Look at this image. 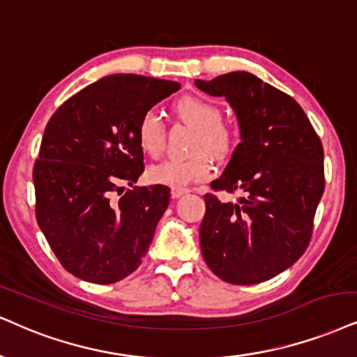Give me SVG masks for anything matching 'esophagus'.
Listing matches in <instances>:
<instances>
[{
    "instance_id": "34e87169",
    "label": "esophagus",
    "mask_w": 357,
    "mask_h": 357,
    "mask_svg": "<svg viewBox=\"0 0 357 357\" xmlns=\"http://www.w3.org/2000/svg\"><path fill=\"white\" fill-rule=\"evenodd\" d=\"M185 193H188V188H172V197L174 199H178V197L185 195Z\"/></svg>"
}]
</instances>
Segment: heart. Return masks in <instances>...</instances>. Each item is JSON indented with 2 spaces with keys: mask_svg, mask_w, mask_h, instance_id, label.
<instances>
[{
  "mask_svg": "<svg viewBox=\"0 0 357 357\" xmlns=\"http://www.w3.org/2000/svg\"><path fill=\"white\" fill-rule=\"evenodd\" d=\"M178 116L190 122L199 129L193 151L199 152L188 158H167L149 167L147 177L152 183L167 185L172 188H183L190 183L200 182L208 178L213 172L212 155H222L230 149L231 134L222 124V111L218 105L202 98L187 96L182 98L175 105ZM137 142L140 151L149 157H158L164 151L165 142V127L162 122L160 112L155 109H149L140 117L137 126ZM202 150H206L202 153Z\"/></svg>",
  "mask_w": 357,
  "mask_h": 357,
  "instance_id": "heart-1",
  "label": "heart"
}]
</instances>
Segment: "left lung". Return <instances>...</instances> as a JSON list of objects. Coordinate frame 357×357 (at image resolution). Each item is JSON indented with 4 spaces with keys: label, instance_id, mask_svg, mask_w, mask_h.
I'll return each instance as SVG.
<instances>
[{
    "label": "left lung",
    "instance_id": "obj_1",
    "mask_svg": "<svg viewBox=\"0 0 357 357\" xmlns=\"http://www.w3.org/2000/svg\"><path fill=\"white\" fill-rule=\"evenodd\" d=\"M195 86L225 98L240 127L241 142L212 188L243 193L235 204L204 197L202 255L227 283L271 280L310 243L324 192L323 145L300 104L255 74L235 71Z\"/></svg>",
    "mask_w": 357,
    "mask_h": 357
}]
</instances>
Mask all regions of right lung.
<instances>
[{
    "label": "right lung",
    "instance_id": "1",
    "mask_svg": "<svg viewBox=\"0 0 357 357\" xmlns=\"http://www.w3.org/2000/svg\"><path fill=\"white\" fill-rule=\"evenodd\" d=\"M180 84L112 74L68 99L44 129L34 164L36 220L66 270L109 284L142 263L170 202L165 185L135 187L144 172L140 117Z\"/></svg>",
    "mask_w": 357,
    "mask_h": 357
}]
</instances>
